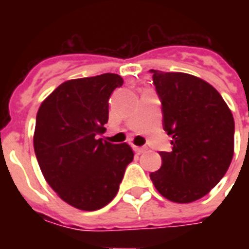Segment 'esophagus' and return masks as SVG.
<instances>
[{"instance_id": "esophagus-1", "label": "esophagus", "mask_w": 249, "mask_h": 249, "mask_svg": "<svg viewBox=\"0 0 249 249\" xmlns=\"http://www.w3.org/2000/svg\"><path fill=\"white\" fill-rule=\"evenodd\" d=\"M133 150H134V151L137 152V154H143V152H146V150H147V148L146 147H138V146H134V147H133Z\"/></svg>"}]
</instances>
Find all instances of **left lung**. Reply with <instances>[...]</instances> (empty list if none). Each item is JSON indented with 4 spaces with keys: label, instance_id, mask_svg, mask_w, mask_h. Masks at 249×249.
<instances>
[{
    "label": "left lung",
    "instance_id": "left-lung-1",
    "mask_svg": "<svg viewBox=\"0 0 249 249\" xmlns=\"http://www.w3.org/2000/svg\"><path fill=\"white\" fill-rule=\"evenodd\" d=\"M172 151H160L152 183L174 203L200 199L221 181L234 155V117L224 98L204 80L150 70Z\"/></svg>",
    "mask_w": 249,
    "mask_h": 249
}]
</instances>
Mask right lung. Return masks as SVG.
I'll return each mask as SVG.
<instances>
[{
  "mask_svg": "<svg viewBox=\"0 0 249 249\" xmlns=\"http://www.w3.org/2000/svg\"><path fill=\"white\" fill-rule=\"evenodd\" d=\"M123 79L103 73L66 81L38 108L33 146L52 189L72 207L97 211L119 191L132 163L126 143L99 138L108 121V99Z\"/></svg>",
  "mask_w": 249,
  "mask_h": 249,
  "instance_id": "obj_1",
  "label": "right lung"
}]
</instances>
